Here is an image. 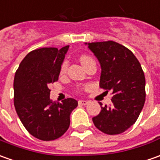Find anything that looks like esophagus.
<instances>
[{
    "instance_id": "esophagus-1",
    "label": "esophagus",
    "mask_w": 160,
    "mask_h": 160,
    "mask_svg": "<svg viewBox=\"0 0 160 160\" xmlns=\"http://www.w3.org/2000/svg\"><path fill=\"white\" fill-rule=\"evenodd\" d=\"M88 101H85V100H80V101H79V104H80V105H87V104H88Z\"/></svg>"
}]
</instances>
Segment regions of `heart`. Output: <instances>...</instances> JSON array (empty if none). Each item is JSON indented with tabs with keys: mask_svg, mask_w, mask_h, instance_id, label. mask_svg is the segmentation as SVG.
Segmentation results:
<instances>
[{
	"mask_svg": "<svg viewBox=\"0 0 160 160\" xmlns=\"http://www.w3.org/2000/svg\"><path fill=\"white\" fill-rule=\"evenodd\" d=\"M80 62H81V64H82L83 66H85L88 62H89L90 60H93V58H90L89 56H87V55H82V56H80ZM67 66H68V61H67V60H64L63 63H62L61 67H60V72H61V73L66 72V69H67Z\"/></svg>",
	"mask_w": 160,
	"mask_h": 160,
	"instance_id": "heart-1",
	"label": "heart"
}]
</instances>
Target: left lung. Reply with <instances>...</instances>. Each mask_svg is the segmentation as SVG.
Masks as SVG:
<instances>
[{
    "label": "left lung",
    "mask_w": 160,
    "mask_h": 160,
    "mask_svg": "<svg viewBox=\"0 0 160 160\" xmlns=\"http://www.w3.org/2000/svg\"><path fill=\"white\" fill-rule=\"evenodd\" d=\"M102 67L100 88L112 92V104L93 117L94 126L108 135L120 134L134 124L145 102V78L139 61L114 41L88 43ZM100 105L102 104L100 102Z\"/></svg>",
    "instance_id": "1"
}]
</instances>
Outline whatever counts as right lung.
Here are the masks:
<instances>
[{"label":"right lung","mask_w":160,"mask_h":160,"mask_svg":"<svg viewBox=\"0 0 160 160\" xmlns=\"http://www.w3.org/2000/svg\"><path fill=\"white\" fill-rule=\"evenodd\" d=\"M69 48L37 49L26 55L16 72L14 104L29 133L43 141L60 138L70 125V115L78 106L72 98L62 103L50 99L49 85L58 80L60 67Z\"/></svg>","instance_id":"right-lung-1"}]
</instances>
